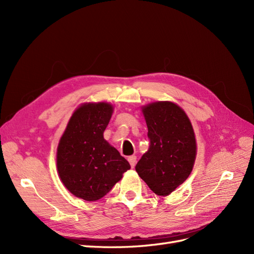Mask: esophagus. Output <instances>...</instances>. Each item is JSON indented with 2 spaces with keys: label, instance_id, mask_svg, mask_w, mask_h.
Returning <instances> with one entry per match:
<instances>
[{
  "label": "esophagus",
  "instance_id": "esophagus-1",
  "mask_svg": "<svg viewBox=\"0 0 254 254\" xmlns=\"http://www.w3.org/2000/svg\"><path fill=\"white\" fill-rule=\"evenodd\" d=\"M128 161L130 163V166L133 168L135 166V163H136V157L135 156H130V157H128Z\"/></svg>",
  "mask_w": 254,
  "mask_h": 254
}]
</instances>
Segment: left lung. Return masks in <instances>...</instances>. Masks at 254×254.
Returning a JSON list of instances; mask_svg holds the SVG:
<instances>
[{
    "label": "left lung",
    "instance_id": "8db88e82",
    "mask_svg": "<svg viewBox=\"0 0 254 254\" xmlns=\"http://www.w3.org/2000/svg\"><path fill=\"white\" fill-rule=\"evenodd\" d=\"M149 148L135 171L153 193L167 196L188 179L196 158L190 122L179 106L157 102L143 108Z\"/></svg>",
    "mask_w": 254,
    "mask_h": 254
}]
</instances>
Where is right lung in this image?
Returning <instances> with one entry per match:
<instances>
[{"label":"right lung","mask_w":254,"mask_h":254,"mask_svg":"<svg viewBox=\"0 0 254 254\" xmlns=\"http://www.w3.org/2000/svg\"><path fill=\"white\" fill-rule=\"evenodd\" d=\"M113 108L110 104H86L76 110L61 136L57 170L64 187L76 197L95 201L107 195L130 165L104 139Z\"/></svg>","instance_id":"right-lung-1"}]
</instances>
